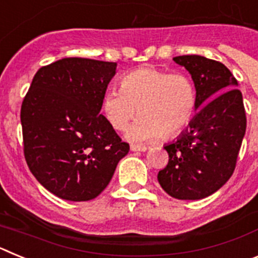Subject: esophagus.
<instances>
[{"instance_id": "34e87169", "label": "esophagus", "mask_w": 258, "mask_h": 258, "mask_svg": "<svg viewBox=\"0 0 258 258\" xmlns=\"http://www.w3.org/2000/svg\"><path fill=\"white\" fill-rule=\"evenodd\" d=\"M131 150L132 151L145 152L147 151V147H146V146H140V145H131Z\"/></svg>"}]
</instances>
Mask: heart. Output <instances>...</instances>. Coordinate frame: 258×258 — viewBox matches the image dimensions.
I'll list each match as a JSON object with an SVG mask.
<instances>
[{
	"instance_id": "obj_1",
	"label": "heart",
	"mask_w": 258,
	"mask_h": 258,
	"mask_svg": "<svg viewBox=\"0 0 258 258\" xmlns=\"http://www.w3.org/2000/svg\"><path fill=\"white\" fill-rule=\"evenodd\" d=\"M102 108L116 131L129 129L133 142H150L161 137L178 136L187 127L197 111V88L184 72H169L142 67L125 75L120 89H109L103 95Z\"/></svg>"
}]
</instances>
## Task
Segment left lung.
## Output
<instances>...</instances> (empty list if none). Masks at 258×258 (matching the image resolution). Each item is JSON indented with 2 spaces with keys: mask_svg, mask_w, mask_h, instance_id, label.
Returning a JSON list of instances; mask_svg holds the SVG:
<instances>
[{
  "mask_svg": "<svg viewBox=\"0 0 258 258\" xmlns=\"http://www.w3.org/2000/svg\"><path fill=\"white\" fill-rule=\"evenodd\" d=\"M173 60L191 75L198 112L177 140L164 146L169 161L157 181L175 199H204L220 190L235 169L247 126L243 95L220 61L200 55Z\"/></svg>",
  "mask_w": 258,
  "mask_h": 258,
  "instance_id": "obj_1",
  "label": "left lung"
}]
</instances>
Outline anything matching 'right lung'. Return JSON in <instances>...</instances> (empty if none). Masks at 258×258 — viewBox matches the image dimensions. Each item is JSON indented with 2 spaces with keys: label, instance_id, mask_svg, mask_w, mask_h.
Masks as SVG:
<instances>
[{
  "label": "right lung",
  "instance_id": "add662e5",
  "mask_svg": "<svg viewBox=\"0 0 258 258\" xmlns=\"http://www.w3.org/2000/svg\"><path fill=\"white\" fill-rule=\"evenodd\" d=\"M117 63L64 58L35 75L22 103L24 156L46 190L71 202L97 198L129 152L101 115Z\"/></svg>",
  "mask_w": 258,
  "mask_h": 258
}]
</instances>
